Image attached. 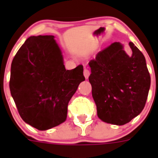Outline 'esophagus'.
<instances>
[{
    "label": "esophagus",
    "instance_id": "obj_1",
    "mask_svg": "<svg viewBox=\"0 0 158 158\" xmlns=\"http://www.w3.org/2000/svg\"><path fill=\"white\" fill-rule=\"evenodd\" d=\"M89 75H90V72H89V70L88 69H86V68H85V69H84V76L85 77V78L87 79V78L89 77Z\"/></svg>",
    "mask_w": 158,
    "mask_h": 158
}]
</instances>
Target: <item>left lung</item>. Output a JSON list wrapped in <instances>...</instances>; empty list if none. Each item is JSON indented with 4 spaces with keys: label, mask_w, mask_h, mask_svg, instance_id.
<instances>
[{
    "label": "left lung",
    "mask_w": 158,
    "mask_h": 158,
    "mask_svg": "<svg viewBox=\"0 0 158 158\" xmlns=\"http://www.w3.org/2000/svg\"><path fill=\"white\" fill-rule=\"evenodd\" d=\"M129 56L119 43L97 53L89 65V80L97 115L104 122L124 125L143 110L150 87V75L144 55L130 42Z\"/></svg>",
    "instance_id": "obj_1"
}]
</instances>
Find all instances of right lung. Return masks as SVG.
<instances>
[{"label": "right lung", "instance_id": "add662e5", "mask_svg": "<svg viewBox=\"0 0 158 158\" xmlns=\"http://www.w3.org/2000/svg\"><path fill=\"white\" fill-rule=\"evenodd\" d=\"M54 35L31 36L11 65V95L25 123L46 131L65 122L68 104L85 78L83 65L66 70Z\"/></svg>", "mask_w": 158, "mask_h": 158}]
</instances>
